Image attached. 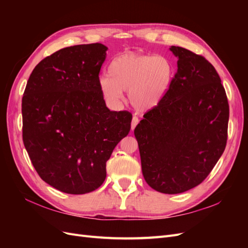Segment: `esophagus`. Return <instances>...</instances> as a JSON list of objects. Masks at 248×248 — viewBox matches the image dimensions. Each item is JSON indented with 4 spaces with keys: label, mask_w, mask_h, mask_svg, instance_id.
<instances>
[{
    "label": "esophagus",
    "mask_w": 248,
    "mask_h": 248,
    "mask_svg": "<svg viewBox=\"0 0 248 248\" xmlns=\"http://www.w3.org/2000/svg\"><path fill=\"white\" fill-rule=\"evenodd\" d=\"M138 123H139V118L136 117V116H133L132 117V121H131V129L132 130L136 128V126L138 125Z\"/></svg>",
    "instance_id": "1"
}]
</instances>
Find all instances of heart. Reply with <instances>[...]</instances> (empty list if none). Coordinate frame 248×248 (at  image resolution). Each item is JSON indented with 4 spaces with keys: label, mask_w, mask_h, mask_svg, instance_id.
Returning a JSON list of instances; mask_svg holds the SVG:
<instances>
[{
    "label": "heart",
    "mask_w": 248,
    "mask_h": 248,
    "mask_svg": "<svg viewBox=\"0 0 248 248\" xmlns=\"http://www.w3.org/2000/svg\"><path fill=\"white\" fill-rule=\"evenodd\" d=\"M174 67L163 55L125 52L111 60L108 76L99 78L100 91L108 102L118 104L128 91L131 107L139 111L155 108L170 86Z\"/></svg>",
    "instance_id": "b5f03b06"
}]
</instances>
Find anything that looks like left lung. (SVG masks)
<instances>
[{
	"mask_svg": "<svg viewBox=\"0 0 248 248\" xmlns=\"http://www.w3.org/2000/svg\"><path fill=\"white\" fill-rule=\"evenodd\" d=\"M177 73L163 99L134 129L141 170L156 191L176 194L201 184L227 145L229 103L211 63L170 46Z\"/></svg>",
	"mask_w": 248,
	"mask_h": 248,
	"instance_id": "left-lung-1",
	"label": "left lung"
}]
</instances>
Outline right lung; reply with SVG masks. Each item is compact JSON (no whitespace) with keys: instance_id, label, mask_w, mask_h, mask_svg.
I'll list each match as a JSON object with an SVG mask.
<instances>
[{"instance_id":"add662e5","label":"right lung","mask_w":248,"mask_h":248,"mask_svg":"<svg viewBox=\"0 0 248 248\" xmlns=\"http://www.w3.org/2000/svg\"><path fill=\"white\" fill-rule=\"evenodd\" d=\"M108 47L60 49L32 71L22 97V140L36 171L54 188L91 192L104 182L107 161L130 130L129 111H111L99 88Z\"/></svg>"}]
</instances>
